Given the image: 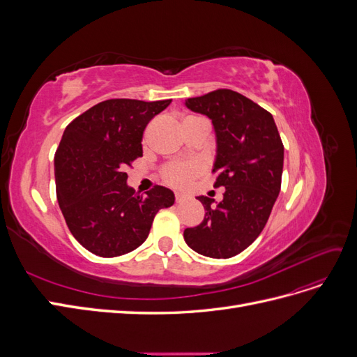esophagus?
Here are the masks:
<instances>
[{"label": "esophagus", "instance_id": "1", "mask_svg": "<svg viewBox=\"0 0 357 357\" xmlns=\"http://www.w3.org/2000/svg\"><path fill=\"white\" fill-rule=\"evenodd\" d=\"M188 199H189V197L185 195V193H176V202L177 204H181V202H185Z\"/></svg>", "mask_w": 357, "mask_h": 357}]
</instances>
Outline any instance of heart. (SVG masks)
Listing matches in <instances>:
<instances>
[{
	"label": "heart",
	"instance_id": "obj_1",
	"mask_svg": "<svg viewBox=\"0 0 357 357\" xmlns=\"http://www.w3.org/2000/svg\"><path fill=\"white\" fill-rule=\"evenodd\" d=\"M204 172V165L198 160L169 162L160 169V178L168 186L186 189Z\"/></svg>",
	"mask_w": 357,
	"mask_h": 357
}]
</instances>
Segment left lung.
I'll return each instance as SVG.
<instances>
[{
    "label": "left lung",
    "mask_w": 357,
    "mask_h": 357,
    "mask_svg": "<svg viewBox=\"0 0 357 357\" xmlns=\"http://www.w3.org/2000/svg\"><path fill=\"white\" fill-rule=\"evenodd\" d=\"M188 109L208 116L218 137L214 188H225L215 205L198 197L204 220L185 229L186 244L199 255L228 259L262 232L282 188L284 146L273 114L247 96L218 89L188 98Z\"/></svg>",
    "instance_id": "1"
}]
</instances>
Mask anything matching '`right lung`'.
Returning a JSON list of instances; mask_svg holds the SVG:
<instances>
[{
    "instance_id": "obj_1",
    "label": "right lung",
    "mask_w": 357,
    "mask_h": 357,
    "mask_svg": "<svg viewBox=\"0 0 357 357\" xmlns=\"http://www.w3.org/2000/svg\"><path fill=\"white\" fill-rule=\"evenodd\" d=\"M171 100H107L66 128L55 153L56 198L73 236L96 256L114 257L142 245L156 213L174 193L153 186L146 197L126 185L125 169L143 156L147 123Z\"/></svg>"
}]
</instances>
